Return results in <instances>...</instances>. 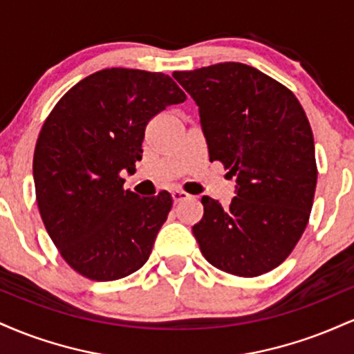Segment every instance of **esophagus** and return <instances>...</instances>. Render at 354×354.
<instances>
[{"instance_id":"1","label":"esophagus","mask_w":354,"mask_h":354,"mask_svg":"<svg viewBox=\"0 0 354 354\" xmlns=\"http://www.w3.org/2000/svg\"><path fill=\"white\" fill-rule=\"evenodd\" d=\"M171 196H173L174 205H178V203H181V201H185V200H188V198H191L189 194L186 193V191H181V189H174L171 193Z\"/></svg>"}]
</instances>
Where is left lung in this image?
<instances>
[{
	"label": "left lung",
	"mask_w": 354,
	"mask_h": 354,
	"mask_svg": "<svg viewBox=\"0 0 354 354\" xmlns=\"http://www.w3.org/2000/svg\"><path fill=\"white\" fill-rule=\"evenodd\" d=\"M200 111L209 160L236 176L228 208L203 196L193 226L203 256L226 273L259 276L279 266L301 238L315 198V141L296 96L243 63L174 71Z\"/></svg>",
	"instance_id": "8db88e82"
}]
</instances>
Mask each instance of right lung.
Listing matches in <instances>:
<instances>
[{"label":"right lung","mask_w":354,"mask_h":354,"mask_svg":"<svg viewBox=\"0 0 354 354\" xmlns=\"http://www.w3.org/2000/svg\"><path fill=\"white\" fill-rule=\"evenodd\" d=\"M185 100L163 73L108 68L75 84L46 118L33 158L36 201L80 274L115 281L148 261L173 198H140L121 171H136L148 121Z\"/></svg>","instance_id":"right-lung-1"}]
</instances>
